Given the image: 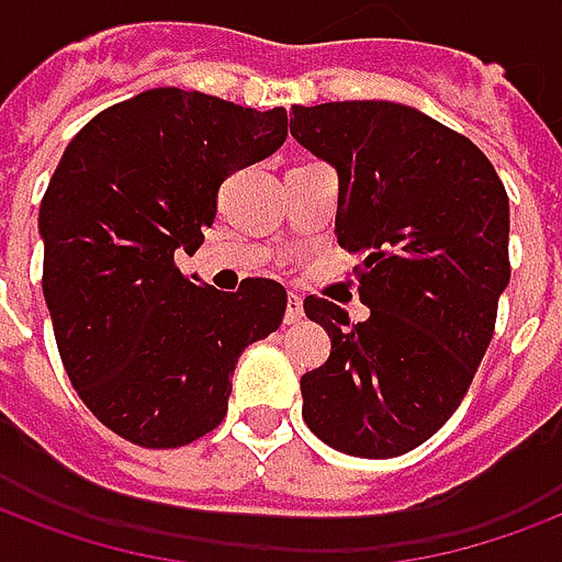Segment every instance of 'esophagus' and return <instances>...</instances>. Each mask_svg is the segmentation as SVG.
<instances>
[{
  "label": "esophagus",
  "instance_id": "esophagus-1",
  "mask_svg": "<svg viewBox=\"0 0 562 562\" xmlns=\"http://www.w3.org/2000/svg\"><path fill=\"white\" fill-rule=\"evenodd\" d=\"M303 322V301L297 294H289L285 303V324H301Z\"/></svg>",
  "mask_w": 562,
  "mask_h": 562
}]
</instances>
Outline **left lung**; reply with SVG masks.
I'll use <instances>...</instances> for the list:
<instances>
[{
  "instance_id": "obj_1",
  "label": "left lung",
  "mask_w": 562,
  "mask_h": 562,
  "mask_svg": "<svg viewBox=\"0 0 562 562\" xmlns=\"http://www.w3.org/2000/svg\"><path fill=\"white\" fill-rule=\"evenodd\" d=\"M292 136L339 172L336 240L366 322L306 297L330 336L301 378L303 419L357 459L411 452L456 414L494 336L509 282V199L476 145L414 106H292Z\"/></svg>"
}]
</instances>
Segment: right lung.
<instances>
[{
  "label": "right lung",
  "mask_w": 562,
  "mask_h": 562,
  "mask_svg": "<svg viewBox=\"0 0 562 562\" xmlns=\"http://www.w3.org/2000/svg\"><path fill=\"white\" fill-rule=\"evenodd\" d=\"M289 136L268 112L184 89H148L98 112L41 199L44 297L70 384L106 429L172 450L226 417L240 351L285 315L280 282L217 292L184 277L217 190Z\"/></svg>",
  "instance_id": "obj_1"
}]
</instances>
